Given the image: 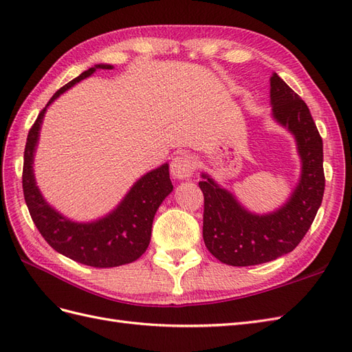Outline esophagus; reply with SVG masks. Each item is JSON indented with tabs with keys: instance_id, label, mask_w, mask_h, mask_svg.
<instances>
[{
	"instance_id": "esophagus-1",
	"label": "esophagus",
	"mask_w": 352,
	"mask_h": 352,
	"mask_svg": "<svg viewBox=\"0 0 352 352\" xmlns=\"http://www.w3.org/2000/svg\"><path fill=\"white\" fill-rule=\"evenodd\" d=\"M197 167V160L190 154H180L176 155L170 166V172H172L173 177L177 180H184L192 176Z\"/></svg>"
}]
</instances>
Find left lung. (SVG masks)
<instances>
[{
  "label": "left lung",
  "mask_w": 352,
  "mask_h": 352,
  "mask_svg": "<svg viewBox=\"0 0 352 352\" xmlns=\"http://www.w3.org/2000/svg\"><path fill=\"white\" fill-rule=\"evenodd\" d=\"M272 116L292 133L301 158V176L285 204L269 214H255L207 173L198 184L204 194L202 238L217 260L245 267L273 261L295 250L322 206L324 192L323 141L307 104L273 73Z\"/></svg>",
  "instance_id": "left-lung-1"
}]
</instances>
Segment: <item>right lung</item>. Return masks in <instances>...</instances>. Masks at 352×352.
<instances>
[{"instance_id": "add662e5", "label": "right lung", "mask_w": 352, "mask_h": 352, "mask_svg": "<svg viewBox=\"0 0 352 352\" xmlns=\"http://www.w3.org/2000/svg\"><path fill=\"white\" fill-rule=\"evenodd\" d=\"M97 69L111 70L113 66L95 65L85 70L52 95L45 109L39 113L28 135L22 179L30 217L44 239L57 252L73 261L104 269L132 263L146 251L155 212L173 190V185L168 175V164L164 163L138 179L120 204L109 214L87 223L65 217L42 197L35 180L34 158L45 111L63 92L89 78Z\"/></svg>"}]
</instances>
